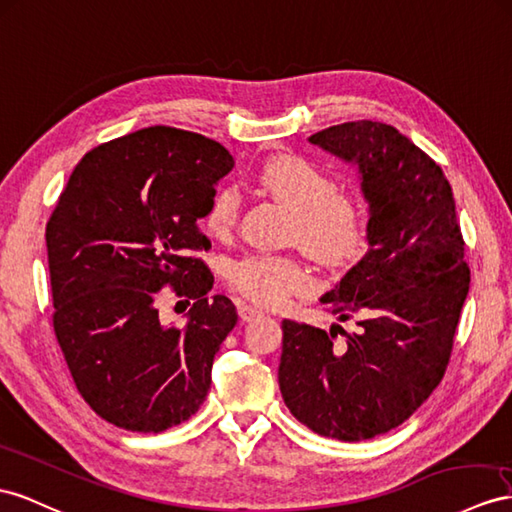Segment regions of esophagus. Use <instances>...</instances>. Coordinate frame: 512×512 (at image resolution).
Returning <instances> with one entry per match:
<instances>
[{
	"instance_id": "esophagus-1",
	"label": "esophagus",
	"mask_w": 512,
	"mask_h": 512,
	"mask_svg": "<svg viewBox=\"0 0 512 512\" xmlns=\"http://www.w3.org/2000/svg\"><path fill=\"white\" fill-rule=\"evenodd\" d=\"M238 313H240V318L244 320V322H251L253 318H257V316H261V311L259 307H255V305H246V303H240L238 305Z\"/></svg>"
}]
</instances>
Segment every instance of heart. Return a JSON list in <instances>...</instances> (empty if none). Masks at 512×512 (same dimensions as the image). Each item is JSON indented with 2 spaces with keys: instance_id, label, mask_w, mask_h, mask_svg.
Segmentation results:
<instances>
[{
  "instance_id": "heart-1",
  "label": "heart",
  "mask_w": 512,
  "mask_h": 512,
  "mask_svg": "<svg viewBox=\"0 0 512 512\" xmlns=\"http://www.w3.org/2000/svg\"><path fill=\"white\" fill-rule=\"evenodd\" d=\"M259 190L294 214L292 238L324 266H348L368 248V212L357 194L337 190L331 175L296 153H279L255 173ZM240 214V194L220 188L205 212V229L229 238ZM229 283L253 303L277 307L311 290V274L294 257L248 255L233 261Z\"/></svg>"
}]
</instances>
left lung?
Wrapping results in <instances>:
<instances>
[{"instance_id": "8db88e82", "label": "left lung", "mask_w": 512, "mask_h": 512, "mask_svg": "<svg viewBox=\"0 0 512 512\" xmlns=\"http://www.w3.org/2000/svg\"><path fill=\"white\" fill-rule=\"evenodd\" d=\"M309 142L359 166L370 251L320 298L339 320L357 316L359 331L283 320L279 387L300 424L363 441L400 426L441 383L469 292L465 242L450 181L396 127L352 121Z\"/></svg>"}]
</instances>
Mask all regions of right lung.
Segmentation results:
<instances>
[{
    "label": "right lung",
    "mask_w": 512,
    "mask_h": 512,
    "mask_svg": "<svg viewBox=\"0 0 512 512\" xmlns=\"http://www.w3.org/2000/svg\"><path fill=\"white\" fill-rule=\"evenodd\" d=\"M233 168L220 142L155 125L103 142L75 166L51 214L54 331L77 391L106 422L162 432L186 422L212 385L214 357L238 322L199 227ZM166 284L195 300L186 327L164 325Z\"/></svg>",
    "instance_id": "right-lung-1"
}]
</instances>
